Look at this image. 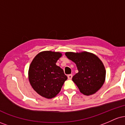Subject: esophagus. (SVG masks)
<instances>
[{"label": "esophagus", "instance_id": "esophagus-1", "mask_svg": "<svg viewBox=\"0 0 125 125\" xmlns=\"http://www.w3.org/2000/svg\"><path fill=\"white\" fill-rule=\"evenodd\" d=\"M67 77H68L69 79H72V74H68V75H67Z\"/></svg>", "mask_w": 125, "mask_h": 125}]
</instances>
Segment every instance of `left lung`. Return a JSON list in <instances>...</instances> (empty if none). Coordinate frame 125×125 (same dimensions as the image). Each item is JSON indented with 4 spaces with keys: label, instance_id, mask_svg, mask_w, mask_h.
Instances as JSON below:
<instances>
[{
    "label": "left lung",
    "instance_id": "8db88e82",
    "mask_svg": "<svg viewBox=\"0 0 125 125\" xmlns=\"http://www.w3.org/2000/svg\"><path fill=\"white\" fill-rule=\"evenodd\" d=\"M65 55L76 64L78 73L72 81L84 95L95 94L105 81L106 70L102 62L96 55L87 52H66Z\"/></svg>",
    "mask_w": 125,
    "mask_h": 125
}]
</instances>
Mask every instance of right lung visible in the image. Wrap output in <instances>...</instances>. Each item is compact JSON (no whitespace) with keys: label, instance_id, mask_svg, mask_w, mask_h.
<instances>
[{"label":"right lung","instance_id":"1","mask_svg":"<svg viewBox=\"0 0 125 125\" xmlns=\"http://www.w3.org/2000/svg\"><path fill=\"white\" fill-rule=\"evenodd\" d=\"M62 56L59 52L43 51L31 61L28 71L29 81L34 90L41 96L54 97L67 80L63 70L56 64Z\"/></svg>","mask_w":125,"mask_h":125}]
</instances>
